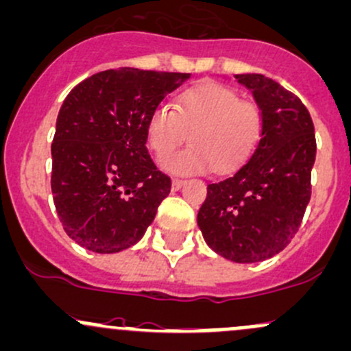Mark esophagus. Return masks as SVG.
<instances>
[{"label": "esophagus", "instance_id": "esophagus-1", "mask_svg": "<svg viewBox=\"0 0 351 351\" xmlns=\"http://www.w3.org/2000/svg\"><path fill=\"white\" fill-rule=\"evenodd\" d=\"M183 183H185V180H182V178H173V180H171V188H173V190H180V188L183 186Z\"/></svg>", "mask_w": 351, "mask_h": 351}]
</instances>
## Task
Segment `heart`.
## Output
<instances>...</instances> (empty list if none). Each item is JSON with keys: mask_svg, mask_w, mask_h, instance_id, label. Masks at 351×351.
Returning a JSON list of instances; mask_svg holds the SVG:
<instances>
[{"mask_svg": "<svg viewBox=\"0 0 351 351\" xmlns=\"http://www.w3.org/2000/svg\"><path fill=\"white\" fill-rule=\"evenodd\" d=\"M191 146L165 158L161 166L175 175L230 173L245 163L263 134V114L256 104L241 101L234 88L202 82L183 92L176 108L158 106L147 119V146L163 158L185 143Z\"/></svg>", "mask_w": 351, "mask_h": 351, "instance_id": "1", "label": "heart"}]
</instances>
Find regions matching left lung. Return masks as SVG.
I'll return each mask as SVG.
<instances>
[{
	"label": "left lung",
	"mask_w": 351,
	"mask_h": 351,
	"mask_svg": "<svg viewBox=\"0 0 351 351\" xmlns=\"http://www.w3.org/2000/svg\"><path fill=\"white\" fill-rule=\"evenodd\" d=\"M263 114L256 151L234 175L210 183L197 222L219 256L241 264L279 254L311 198L315 126L300 97L261 73H239Z\"/></svg>",
	"instance_id": "1"
}]
</instances>
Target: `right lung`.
Returning a JSON list of instances; mask_svg holds the SVG:
<instances>
[{
  "mask_svg": "<svg viewBox=\"0 0 351 351\" xmlns=\"http://www.w3.org/2000/svg\"><path fill=\"white\" fill-rule=\"evenodd\" d=\"M190 73L121 67L70 90L51 143V193L72 241L97 254L141 241L171 180L151 160V112Z\"/></svg>",
  "mask_w": 351,
  "mask_h": 351,
  "instance_id": "right-lung-1",
  "label": "right lung"
}]
</instances>
